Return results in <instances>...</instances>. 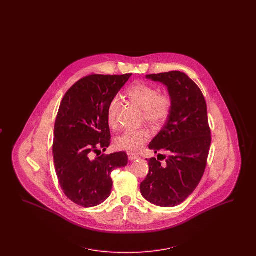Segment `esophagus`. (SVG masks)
I'll list each match as a JSON object with an SVG mask.
<instances>
[{
	"label": "esophagus",
	"mask_w": 256,
	"mask_h": 256,
	"mask_svg": "<svg viewBox=\"0 0 256 256\" xmlns=\"http://www.w3.org/2000/svg\"><path fill=\"white\" fill-rule=\"evenodd\" d=\"M128 156L130 160H135V159L139 158L138 154H132V152H128Z\"/></svg>",
	"instance_id": "esophagus-1"
}]
</instances>
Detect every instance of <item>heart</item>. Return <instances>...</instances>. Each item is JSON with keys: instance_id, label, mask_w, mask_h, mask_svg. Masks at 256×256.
<instances>
[{"instance_id": "1", "label": "heart", "mask_w": 256, "mask_h": 256, "mask_svg": "<svg viewBox=\"0 0 256 256\" xmlns=\"http://www.w3.org/2000/svg\"><path fill=\"white\" fill-rule=\"evenodd\" d=\"M126 95L128 98L144 111L146 122L152 126H160L166 122L172 110V98L168 94L159 93L158 89L145 84L132 86ZM120 106L118 98H113L106 110V121L111 128L117 126V113ZM150 138L146 128L126 130L115 138V146L119 150L138 152Z\"/></svg>"}]
</instances>
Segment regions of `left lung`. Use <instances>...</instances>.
<instances>
[{"mask_svg":"<svg viewBox=\"0 0 256 256\" xmlns=\"http://www.w3.org/2000/svg\"><path fill=\"white\" fill-rule=\"evenodd\" d=\"M146 78L166 86L172 104L169 118L148 145L154 154L164 150L169 156L162 166L158 159L146 160L150 170L140 191L156 206H176L194 192L206 167L211 145L206 102L186 74L172 71Z\"/></svg>","mask_w":256,"mask_h":256,"instance_id":"left-lung-1","label":"left lung"}]
</instances>
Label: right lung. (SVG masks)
Here are the masks:
<instances>
[{
	"label": "right lung",
	"mask_w": 256,
	"mask_h": 256,
	"mask_svg": "<svg viewBox=\"0 0 256 256\" xmlns=\"http://www.w3.org/2000/svg\"><path fill=\"white\" fill-rule=\"evenodd\" d=\"M132 74L87 76L61 100L54 124V168L64 194L80 206L104 202L111 194V172L128 164L124 152H100L111 140L108 104Z\"/></svg>",
	"instance_id": "obj_1"
}]
</instances>
